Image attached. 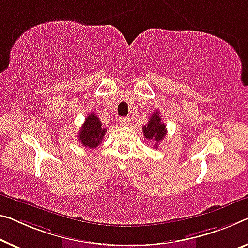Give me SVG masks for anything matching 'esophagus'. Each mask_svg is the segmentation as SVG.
Here are the masks:
<instances>
[{
  "instance_id": "obj_1",
  "label": "esophagus",
  "mask_w": 248,
  "mask_h": 248,
  "mask_svg": "<svg viewBox=\"0 0 248 248\" xmlns=\"http://www.w3.org/2000/svg\"><path fill=\"white\" fill-rule=\"evenodd\" d=\"M119 122L122 125H123V126H126V125L129 124V120L127 119V117H120Z\"/></svg>"
}]
</instances>
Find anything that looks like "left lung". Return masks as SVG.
Here are the masks:
<instances>
[{
	"label": "left lung",
	"instance_id": "1",
	"mask_svg": "<svg viewBox=\"0 0 248 248\" xmlns=\"http://www.w3.org/2000/svg\"><path fill=\"white\" fill-rule=\"evenodd\" d=\"M143 134L146 140H154V147H157L158 143L162 142L166 135V125L163 123L159 112L155 111L152 116L148 117L147 125L143 127Z\"/></svg>",
	"mask_w": 248,
	"mask_h": 248
}]
</instances>
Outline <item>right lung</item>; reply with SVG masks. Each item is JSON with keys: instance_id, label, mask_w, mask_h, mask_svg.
Instances as JSON below:
<instances>
[{"instance_id": "right-lung-1", "label": "right lung", "mask_w": 248, "mask_h": 248, "mask_svg": "<svg viewBox=\"0 0 248 248\" xmlns=\"http://www.w3.org/2000/svg\"><path fill=\"white\" fill-rule=\"evenodd\" d=\"M106 131L108 129L102 126V122L98 116L91 113L85 119L84 124L82 125L81 131L78 133V140L85 147L95 148L101 144Z\"/></svg>"}]
</instances>
